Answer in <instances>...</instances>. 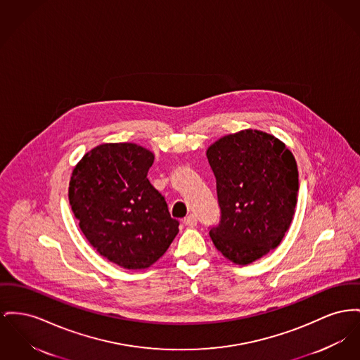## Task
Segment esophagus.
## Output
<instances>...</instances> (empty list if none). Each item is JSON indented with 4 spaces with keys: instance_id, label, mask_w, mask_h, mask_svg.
<instances>
[{
    "instance_id": "1",
    "label": "esophagus",
    "mask_w": 360,
    "mask_h": 360,
    "mask_svg": "<svg viewBox=\"0 0 360 360\" xmlns=\"http://www.w3.org/2000/svg\"><path fill=\"white\" fill-rule=\"evenodd\" d=\"M184 223L188 226V227H195L197 226V217L194 214H189L184 219Z\"/></svg>"
}]
</instances>
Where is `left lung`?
<instances>
[{"label": "left lung", "instance_id": "8db88e82", "mask_svg": "<svg viewBox=\"0 0 360 360\" xmlns=\"http://www.w3.org/2000/svg\"><path fill=\"white\" fill-rule=\"evenodd\" d=\"M207 158L221 211L212 242L233 264H252L290 229L299 191L295 158L281 140L255 129L223 136Z\"/></svg>", "mask_w": 360, "mask_h": 360}]
</instances>
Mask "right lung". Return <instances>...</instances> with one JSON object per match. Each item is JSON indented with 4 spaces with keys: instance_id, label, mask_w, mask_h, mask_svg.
<instances>
[{
    "instance_id": "1",
    "label": "right lung",
    "mask_w": 360,
    "mask_h": 360,
    "mask_svg": "<svg viewBox=\"0 0 360 360\" xmlns=\"http://www.w3.org/2000/svg\"><path fill=\"white\" fill-rule=\"evenodd\" d=\"M155 155L133 143L88 150L72 171L69 204L91 246L125 269L156 262L179 231L147 178Z\"/></svg>"
}]
</instances>
